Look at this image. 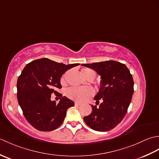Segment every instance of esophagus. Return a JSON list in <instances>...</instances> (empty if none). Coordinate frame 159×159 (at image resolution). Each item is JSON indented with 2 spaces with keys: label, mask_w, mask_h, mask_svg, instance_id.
Returning a JSON list of instances; mask_svg holds the SVG:
<instances>
[{
  "label": "esophagus",
  "mask_w": 159,
  "mask_h": 159,
  "mask_svg": "<svg viewBox=\"0 0 159 159\" xmlns=\"http://www.w3.org/2000/svg\"><path fill=\"white\" fill-rule=\"evenodd\" d=\"M74 104H75V105H80V104H81V102H78V101H76L75 102H74Z\"/></svg>",
  "instance_id": "esophagus-1"
}]
</instances>
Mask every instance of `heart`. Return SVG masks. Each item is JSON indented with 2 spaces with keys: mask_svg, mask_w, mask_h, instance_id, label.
Returning a JSON list of instances; mask_svg holds the SVG:
<instances>
[{
  "mask_svg": "<svg viewBox=\"0 0 159 159\" xmlns=\"http://www.w3.org/2000/svg\"><path fill=\"white\" fill-rule=\"evenodd\" d=\"M82 74L86 79L93 78L96 76V72L91 69H84L82 70ZM61 82L64 83V78L61 79ZM93 94V89L89 87H70L66 91L67 96L76 101H83L91 97Z\"/></svg>",
  "mask_w": 159,
  "mask_h": 159,
  "instance_id": "1",
  "label": "heart"
}]
</instances>
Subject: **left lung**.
Listing matches in <instances>:
<instances>
[{
  "label": "left lung",
  "mask_w": 159,
  "mask_h": 159,
  "mask_svg": "<svg viewBox=\"0 0 159 159\" xmlns=\"http://www.w3.org/2000/svg\"><path fill=\"white\" fill-rule=\"evenodd\" d=\"M95 70L100 76V87L94 97L96 104L92 111L84 117V121L92 129L105 132L116 127L123 120L134 92V81L125 64L115 61L82 64Z\"/></svg>",
  "instance_id": "obj_1"
}]
</instances>
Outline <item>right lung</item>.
Returning a JSON list of instances; mask_svg holds the SVG:
<instances>
[{"instance_id": "right-lung-1", "label": "right lung", "mask_w": 159, "mask_h": 159, "mask_svg": "<svg viewBox=\"0 0 159 159\" xmlns=\"http://www.w3.org/2000/svg\"><path fill=\"white\" fill-rule=\"evenodd\" d=\"M79 65H65L43 58L33 61L23 69L17 81V98L26 120L37 130L56 129L63 123L67 109L74 106L73 101L66 96L58 104L50 98L61 88L63 74Z\"/></svg>"}]
</instances>
